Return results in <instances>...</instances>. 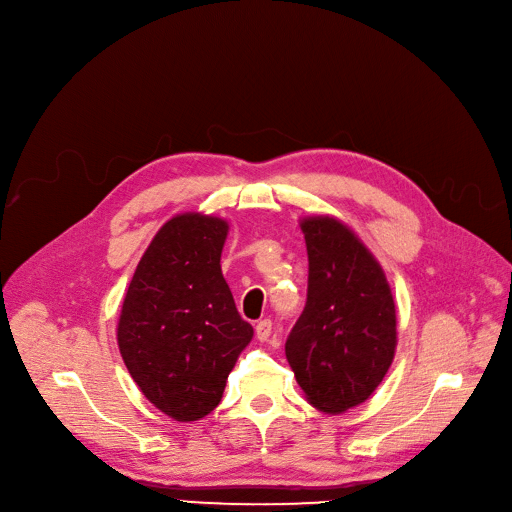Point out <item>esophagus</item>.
I'll use <instances>...</instances> for the list:
<instances>
[{
    "label": "esophagus",
    "instance_id": "esophagus-1",
    "mask_svg": "<svg viewBox=\"0 0 512 512\" xmlns=\"http://www.w3.org/2000/svg\"><path fill=\"white\" fill-rule=\"evenodd\" d=\"M255 334H257V338H259L261 342L270 340V336H272V321H270V319H261L259 324L255 326Z\"/></svg>",
    "mask_w": 512,
    "mask_h": 512
}]
</instances>
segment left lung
<instances>
[{"label": "left lung", "mask_w": 512, "mask_h": 512, "mask_svg": "<svg viewBox=\"0 0 512 512\" xmlns=\"http://www.w3.org/2000/svg\"><path fill=\"white\" fill-rule=\"evenodd\" d=\"M309 255L307 305L286 359L313 407L342 413L380 386L394 359L396 309L380 263L342 222H301Z\"/></svg>", "instance_id": "8db88e82"}]
</instances>
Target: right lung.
<instances>
[{
	"instance_id": "obj_1",
	"label": "right lung",
	"mask_w": 512,
	"mask_h": 512,
	"mask_svg": "<svg viewBox=\"0 0 512 512\" xmlns=\"http://www.w3.org/2000/svg\"><path fill=\"white\" fill-rule=\"evenodd\" d=\"M226 234L220 218L176 215L151 240L124 297L120 355L147 400L176 421H197L220 405L253 338L222 276Z\"/></svg>"
}]
</instances>
